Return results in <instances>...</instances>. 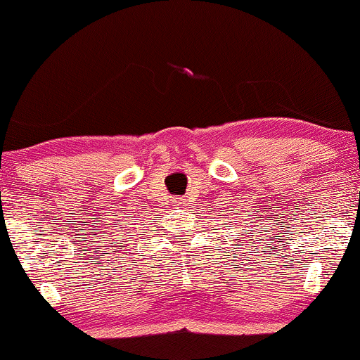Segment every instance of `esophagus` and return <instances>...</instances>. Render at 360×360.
Instances as JSON below:
<instances>
[{
  "label": "esophagus",
  "instance_id": "34e87169",
  "mask_svg": "<svg viewBox=\"0 0 360 360\" xmlns=\"http://www.w3.org/2000/svg\"><path fill=\"white\" fill-rule=\"evenodd\" d=\"M184 205H186V199L177 198V206H184Z\"/></svg>",
  "mask_w": 360,
  "mask_h": 360
}]
</instances>
